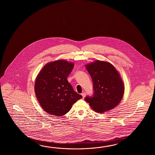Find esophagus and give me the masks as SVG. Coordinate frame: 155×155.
<instances>
[{"label":"esophagus","instance_id":"1","mask_svg":"<svg viewBox=\"0 0 155 155\" xmlns=\"http://www.w3.org/2000/svg\"><path fill=\"white\" fill-rule=\"evenodd\" d=\"M81 95L82 96V97L84 98L85 97L86 92H82V94H81Z\"/></svg>","mask_w":155,"mask_h":155}]
</instances>
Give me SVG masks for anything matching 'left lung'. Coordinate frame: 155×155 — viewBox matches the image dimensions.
Masks as SVG:
<instances>
[{
    "label": "left lung",
    "mask_w": 155,
    "mask_h": 155,
    "mask_svg": "<svg viewBox=\"0 0 155 155\" xmlns=\"http://www.w3.org/2000/svg\"><path fill=\"white\" fill-rule=\"evenodd\" d=\"M91 77L94 94L85 100L96 112H106L118 105L124 93V85L111 64L96 60L86 65Z\"/></svg>",
    "instance_id": "1"
}]
</instances>
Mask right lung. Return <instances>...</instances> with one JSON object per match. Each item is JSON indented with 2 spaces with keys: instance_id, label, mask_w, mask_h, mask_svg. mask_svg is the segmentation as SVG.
I'll use <instances>...</instances> for the list:
<instances>
[{
  "instance_id": "obj_1",
  "label": "right lung",
  "mask_w": 155,
  "mask_h": 155,
  "mask_svg": "<svg viewBox=\"0 0 155 155\" xmlns=\"http://www.w3.org/2000/svg\"><path fill=\"white\" fill-rule=\"evenodd\" d=\"M74 64L64 60L48 63L36 77L35 92L41 107L49 114L64 115L82 96L75 92L67 78Z\"/></svg>"
}]
</instances>
